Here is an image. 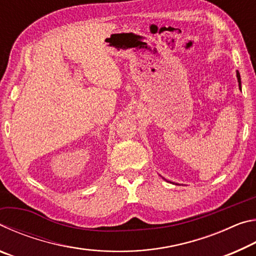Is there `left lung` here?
<instances>
[{
  "mask_svg": "<svg viewBox=\"0 0 256 256\" xmlns=\"http://www.w3.org/2000/svg\"><path fill=\"white\" fill-rule=\"evenodd\" d=\"M237 79H238V84H240V76L238 72H237Z\"/></svg>",
  "mask_w": 256,
  "mask_h": 256,
  "instance_id": "8db88e82",
  "label": "left lung"
}]
</instances>
